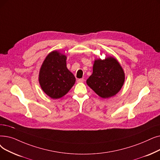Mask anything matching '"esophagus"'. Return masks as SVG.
Returning <instances> with one entry per match:
<instances>
[{"label": "esophagus", "instance_id": "esophagus-1", "mask_svg": "<svg viewBox=\"0 0 160 160\" xmlns=\"http://www.w3.org/2000/svg\"><path fill=\"white\" fill-rule=\"evenodd\" d=\"M84 78H80V79H78L77 80V82H78V83H80V82H84Z\"/></svg>", "mask_w": 160, "mask_h": 160}]
</instances>
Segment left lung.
I'll return each mask as SVG.
<instances>
[{
  "label": "left lung",
  "mask_w": 160,
  "mask_h": 160,
  "mask_svg": "<svg viewBox=\"0 0 160 160\" xmlns=\"http://www.w3.org/2000/svg\"><path fill=\"white\" fill-rule=\"evenodd\" d=\"M125 80L124 72L118 61L112 57L95 60L93 73L87 84L102 98H109L122 88Z\"/></svg>",
  "instance_id": "left-lung-1"
}]
</instances>
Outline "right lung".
Segmentation results:
<instances>
[{"label": "right lung", "instance_id": "obj_1", "mask_svg": "<svg viewBox=\"0 0 160 160\" xmlns=\"http://www.w3.org/2000/svg\"><path fill=\"white\" fill-rule=\"evenodd\" d=\"M66 59L65 55L53 51L48 54L40 70V86L52 99L64 96L75 83L74 76L67 68Z\"/></svg>", "mask_w": 160, "mask_h": 160}]
</instances>
